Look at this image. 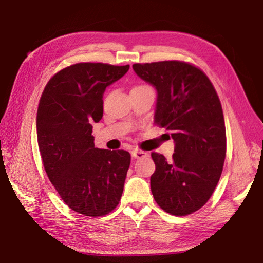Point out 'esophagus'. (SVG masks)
Returning a JSON list of instances; mask_svg holds the SVG:
<instances>
[{
    "label": "esophagus",
    "instance_id": "1",
    "mask_svg": "<svg viewBox=\"0 0 263 263\" xmlns=\"http://www.w3.org/2000/svg\"><path fill=\"white\" fill-rule=\"evenodd\" d=\"M131 155L133 159H141V157L148 156V153H146L144 151H139V149H133L131 152Z\"/></svg>",
    "mask_w": 263,
    "mask_h": 263
}]
</instances>
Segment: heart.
Wrapping results in <instances>:
<instances>
[{
    "instance_id": "b5f03b06",
    "label": "heart",
    "mask_w": 263,
    "mask_h": 263,
    "mask_svg": "<svg viewBox=\"0 0 263 263\" xmlns=\"http://www.w3.org/2000/svg\"><path fill=\"white\" fill-rule=\"evenodd\" d=\"M139 87H140V86H139Z\"/></svg>"
}]
</instances>
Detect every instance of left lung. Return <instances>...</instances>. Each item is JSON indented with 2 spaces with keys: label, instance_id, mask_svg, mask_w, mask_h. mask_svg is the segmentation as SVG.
<instances>
[{
  "label": "left lung",
  "instance_id": "obj_1",
  "mask_svg": "<svg viewBox=\"0 0 263 263\" xmlns=\"http://www.w3.org/2000/svg\"><path fill=\"white\" fill-rule=\"evenodd\" d=\"M132 68L156 89L154 122L175 142L171 161L152 153L156 168L151 177L153 197L171 215L192 214L212 197L226 159V124L216 90L201 70L185 62Z\"/></svg>",
  "mask_w": 263,
  "mask_h": 263
}]
</instances>
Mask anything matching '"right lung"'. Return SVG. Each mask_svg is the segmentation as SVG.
I'll use <instances>...</instances> for the list:
<instances>
[{"mask_svg": "<svg viewBox=\"0 0 263 263\" xmlns=\"http://www.w3.org/2000/svg\"><path fill=\"white\" fill-rule=\"evenodd\" d=\"M130 65L78 63L52 77L36 114L45 170L62 200L85 216H103L121 200L131 155L94 147L93 123L103 116L104 90Z\"/></svg>", "mask_w": 263, "mask_h": 263, "instance_id": "right-lung-1", "label": "right lung"}]
</instances>
